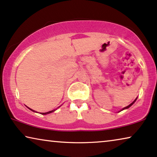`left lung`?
I'll use <instances>...</instances> for the list:
<instances>
[{
    "label": "left lung",
    "mask_w": 157,
    "mask_h": 157,
    "mask_svg": "<svg viewBox=\"0 0 157 157\" xmlns=\"http://www.w3.org/2000/svg\"><path fill=\"white\" fill-rule=\"evenodd\" d=\"M136 99H137V98H136V99H135V100H134V101H133V102H132V103H131V104H130V105H128V106H127V107H124V108H123V109H128V108H129V107H131V106H132V105H133V104H134V102H135V101L136 100ZM123 109H122V110H123Z\"/></svg>",
    "instance_id": "obj_1"
}]
</instances>
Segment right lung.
<instances>
[{
  "label": "right lung",
  "instance_id": "obj_1",
  "mask_svg": "<svg viewBox=\"0 0 157 157\" xmlns=\"http://www.w3.org/2000/svg\"><path fill=\"white\" fill-rule=\"evenodd\" d=\"M30 110H32V111H33V109H30ZM55 111V110H52V111H50V112H45V113H42V114H50V113H51V112H53ZM34 112V111H33Z\"/></svg>",
  "mask_w": 157,
  "mask_h": 157
}]
</instances>
